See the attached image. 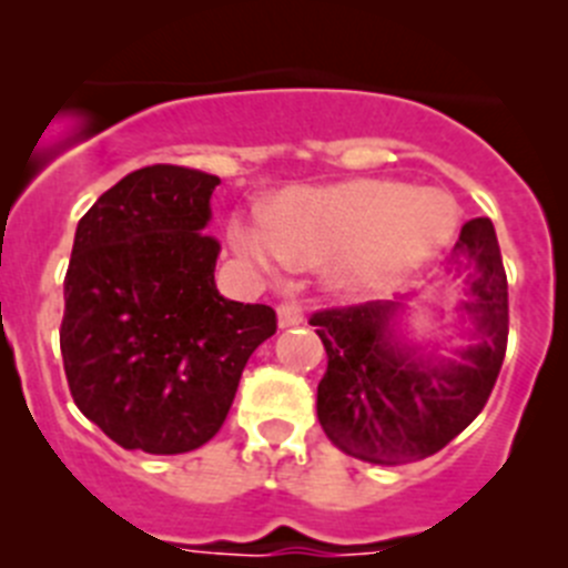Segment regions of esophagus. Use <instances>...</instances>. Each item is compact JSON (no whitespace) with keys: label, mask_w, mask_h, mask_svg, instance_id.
<instances>
[{"label":"esophagus","mask_w":568,"mask_h":568,"mask_svg":"<svg viewBox=\"0 0 568 568\" xmlns=\"http://www.w3.org/2000/svg\"><path fill=\"white\" fill-rule=\"evenodd\" d=\"M275 313H278L281 327H298V324H304V310H301L298 301H281Z\"/></svg>","instance_id":"esophagus-1"}]
</instances>
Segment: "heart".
<instances>
[{
    "label": "heart",
    "instance_id": "b5f03b06",
    "mask_svg": "<svg viewBox=\"0 0 568 568\" xmlns=\"http://www.w3.org/2000/svg\"><path fill=\"white\" fill-rule=\"evenodd\" d=\"M455 230L458 207L449 193L400 182H349L287 190L267 215H235L230 241L261 270L327 258L335 287L361 293L433 258Z\"/></svg>",
    "mask_w": 568,
    "mask_h": 568
}]
</instances>
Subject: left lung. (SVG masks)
<instances>
[{
	"mask_svg": "<svg viewBox=\"0 0 568 568\" xmlns=\"http://www.w3.org/2000/svg\"><path fill=\"white\" fill-rule=\"evenodd\" d=\"M469 273L464 310L478 341L458 358L420 361L389 338L395 304L366 301L313 313L310 324L327 349L318 381V420L353 458L398 466L440 453L489 400L506 355L509 293L498 235L489 219H471L455 244Z\"/></svg>",
	"mask_w": 568,
	"mask_h": 568,
	"instance_id": "left-lung-1",
	"label": "left lung"
}]
</instances>
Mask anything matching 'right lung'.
Masks as SVG:
<instances>
[{
  "label": "right lung",
  "mask_w": 568,
  "mask_h": 568,
  "mask_svg": "<svg viewBox=\"0 0 568 568\" xmlns=\"http://www.w3.org/2000/svg\"><path fill=\"white\" fill-rule=\"evenodd\" d=\"M219 175L150 164L82 215L59 327L70 395L122 449L179 455L230 413L255 346L275 335L267 304L215 290L219 241L204 235Z\"/></svg>",
  "instance_id": "right-lung-1"
}]
</instances>
